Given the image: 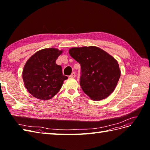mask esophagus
I'll return each instance as SVG.
<instances>
[{
    "instance_id": "1",
    "label": "esophagus",
    "mask_w": 150,
    "mask_h": 150,
    "mask_svg": "<svg viewBox=\"0 0 150 150\" xmlns=\"http://www.w3.org/2000/svg\"><path fill=\"white\" fill-rule=\"evenodd\" d=\"M69 77H70V78H75V77H76V74H75V72H72L71 74L69 76Z\"/></svg>"
}]
</instances>
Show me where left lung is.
I'll return each instance as SVG.
<instances>
[{"instance_id":"obj_1","label":"left lung","mask_w":150,"mask_h":150,"mask_svg":"<svg viewBox=\"0 0 150 150\" xmlns=\"http://www.w3.org/2000/svg\"><path fill=\"white\" fill-rule=\"evenodd\" d=\"M69 52L81 65L80 86L84 93L95 101L110 96L121 75L115 59L95 46L73 47Z\"/></svg>"}]
</instances>
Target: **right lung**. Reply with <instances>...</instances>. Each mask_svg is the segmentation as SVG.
Segmentation results:
<instances>
[{"mask_svg": "<svg viewBox=\"0 0 150 150\" xmlns=\"http://www.w3.org/2000/svg\"><path fill=\"white\" fill-rule=\"evenodd\" d=\"M62 51L55 48L40 50L27 61L22 72L25 88L33 96L41 100L51 99L59 91L67 79L56 61Z\"/></svg>", "mask_w": 150, "mask_h": 150, "instance_id": "add662e5", "label": "right lung"}]
</instances>
